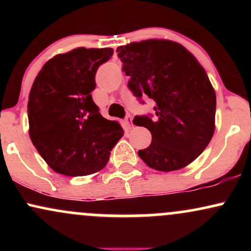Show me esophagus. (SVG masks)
<instances>
[{
  "instance_id": "34e87169",
  "label": "esophagus",
  "mask_w": 251,
  "mask_h": 251,
  "mask_svg": "<svg viewBox=\"0 0 251 251\" xmlns=\"http://www.w3.org/2000/svg\"><path fill=\"white\" fill-rule=\"evenodd\" d=\"M125 125L127 126L128 129H131L132 127H133V124H132V118H131V116L126 117V119H125Z\"/></svg>"
}]
</instances>
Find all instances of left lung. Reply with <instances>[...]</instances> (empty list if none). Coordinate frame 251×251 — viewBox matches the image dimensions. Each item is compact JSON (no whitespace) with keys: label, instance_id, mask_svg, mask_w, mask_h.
I'll list each match as a JSON object with an SVG mask.
<instances>
[{"label":"left lung","instance_id":"8db88e82","mask_svg":"<svg viewBox=\"0 0 251 251\" xmlns=\"http://www.w3.org/2000/svg\"><path fill=\"white\" fill-rule=\"evenodd\" d=\"M128 87L137 98L154 100L155 119L135 117L151 132L139 157L157 171H176L205 150L215 132L216 93L208 74L180 43L165 39L129 42L117 48Z\"/></svg>","mask_w":251,"mask_h":251}]
</instances>
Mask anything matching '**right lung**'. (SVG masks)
Masks as SVG:
<instances>
[{
    "label": "right lung",
    "instance_id": "1",
    "mask_svg": "<svg viewBox=\"0 0 251 251\" xmlns=\"http://www.w3.org/2000/svg\"><path fill=\"white\" fill-rule=\"evenodd\" d=\"M112 48H85L57 54L43 65L28 100L29 137L54 171L79 177L99 172L124 135L105 119L92 99L96 73Z\"/></svg>",
    "mask_w": 251,
    "mask_h": 251
}]
</instances>
